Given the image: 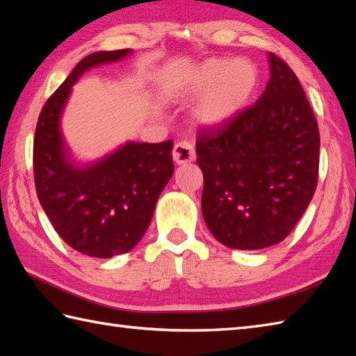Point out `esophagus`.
<instances>
[{"label": "esophagus", "instance_id": "1", "mask_svg": "<svg viewBox=\"0 0 356 356\" xmlns=\"http://www.w3.org/2000/svg\"><path fill=\"white\" fill-rule=\"evenodd\" d=\"M172 159L176 163H188L193 162L195 159V151H194V145L190 140H179L176 145H174L172 149Z\"/></svg>", "mask_w": 356, "mask_h": 356}]
</instances>
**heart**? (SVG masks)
Listing matches in <instances>:
<instances>
[{"mask_svg":"<svg viewBox=\"0 0 356 356\" xmlns=\"http://www.w3.org/2000/svg\"><path fill=\"white\" fill-rule=\"evenodd\" d=\"M259 84V69L248 58H213L195 67L184 79L188 96L207 93L197 108V119L207 125H220L245 107Z\"/></svg>","mask_w":356,"mask_h":356,"instance_id":"obj_1","label":"heart"}]
</instances>
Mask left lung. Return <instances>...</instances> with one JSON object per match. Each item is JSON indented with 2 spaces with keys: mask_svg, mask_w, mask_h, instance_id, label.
Instances as JSON below:
<instances>
[{
  "mask_svg": "<svg viewBox=\"0 0 356 356\" xmlns=\"http://www.w3.org/2000/svg\"><path fill=\"white\" fill-rule=\"evenodd\" d=\"M270 79L254 105L195 142L203 172L202 214L211 234L234 249L284 240L311 203L320 163V131L292 69L269 53Z\"/></svg>",
  "mask_w": 356,
  "mask_h": 356,
  "instance_id": "left-lung-1",
  "label": "left lung"
}]
</instances>
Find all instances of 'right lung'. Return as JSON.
Segmentation results:
<instances>
[{
  "label": "right lung",
  "mask_w": 356,
  "mask_h": 356,
  "mask_svg": "<svg viewBox=\"0 0 356 356\" xmlns=\"http://www.w3.org/2000/svg\"><path fill=\"white\" fill-rule=\"evenodd\" d=\"M128 53L130 49L96 51L79 61L44 104L33 139L35 186L42 209L67 245L97 259L125 254L139 243L174 172L172 140L128 142L88 166L67 159L59 118L72 86L90 67L119 61Z\"/></svg>",
  "instance_id": "add662e5"
}]
</instances>
